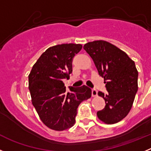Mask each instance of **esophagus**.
Instances as JSON below:
<instances>
[{"mask_svg": "<svg viewBox=\"0 0 151 151\" xmlns=\"http://www.w3.org/2000/svg\"><path fill=\"white\" fill-rule=\"evenodd\" d=\"M91 94L92 97H96L97 95V91L95 88H93L91 90Z\"/></svg>", "mask_w": 151, "mask_h": 151, "instance_id": "34e87169", "label": "esophagus"}]
</instances>
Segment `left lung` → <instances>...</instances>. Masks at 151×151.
<instances>
[{"label": "left lung", "mask_w": 151, "mask_h": 151, "mask_svg": "<svg viewBox=\"0 0 151 151\" xmlns=\"http://www.w3.org/2000/svg\"><path fill=\"white\" fill-rule=\"evenodd\" d=\"M84 49L104 78L108 91L107 94L98 92L106 106L97 112V117L104 123H116L128 115L138 91V73L134 62L115 45L102 40L85 44Z\"/></svg>", "instance_id": "1"}]
</instances>
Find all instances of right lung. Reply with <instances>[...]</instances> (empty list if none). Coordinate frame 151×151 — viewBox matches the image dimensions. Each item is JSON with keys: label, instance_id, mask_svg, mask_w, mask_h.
Returning <instances> with one entry per match:
<instances>
[{"label": "right lung", "instance_id": "1", "mask_svg": "<svg viewBox=\"0 0 151 151\" xmlns=\"http://www.w3.org/2000/svg\"><path fill=\"white\" fill-rule=\"evenodd\" d=\"M79 44H63L47 49L35 63L29 76L32 101L41 120L53 130L63 131L76 122L78 105L91 96V90L82 85L69 87L63 80L73 72V60L82 50Z\"/></svg>", "mask_w": 151, "mask_h": 151}]
</instances>
